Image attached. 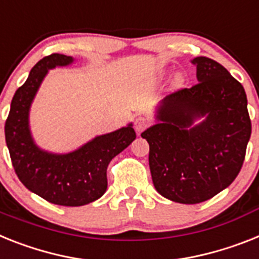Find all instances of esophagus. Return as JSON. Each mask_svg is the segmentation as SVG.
Instances as JSON below:
<instances>
[{
	"label": "esophagus",
	"instance_id": "34e87169",
	"mask_svg": "<svg viewBox=\"0 0 259 259\" xmlns=\"http://www.w3.org/2000/svg\"><path fill=\"white\" fill-rule=\"evenodd\" d=\"M147 126H149V121H147L145 117H138V118L136 119V130L138 133H142Z\"/></svg>",
	"mask_w": 259,
	"mask_h": 259
}]
</instances>
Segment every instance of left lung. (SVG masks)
<instances>
[{
	"label": "left lung",
	"instance_id": "obj_1",
	"mask_svg": "<svg viewBox=\"0 0 259 259\" xmlns=\"http://www.w3.org/2000/svg\"><path fill=\"white\" fill-rule=\"evenodd\" d=\"M191 63L199 82L159 101L156 123L141 134L155 190L180 204L203 203L229 187L251 134L244 87L209 58Z\"/></svg>",
	"mask_w": 259,
	"mask_h": 259
}]
</instances>
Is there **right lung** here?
Here are the masks:
<instances>
[{
  "label": "right lung",
  "mask_w": 259,
  "mask_h": 259,
  "mask_svg": "<svg viewBox=\"0 0 259 259\" xmlns=\"http://www.w3.org/2000/svg\"><path fill=\"white\" fill-rule=\"evenodd\" d=\"M72 56L52 54L39 60L10 104L5 138L15 174L23 186L50 203L80 207L96 201L108 188L110 160L136 140L133 122L96 136L68 153H54L39 146L30 127V110L50 69L68 67Z\"/></svg>",
  "instance_id": "1"
}]
</instances>
